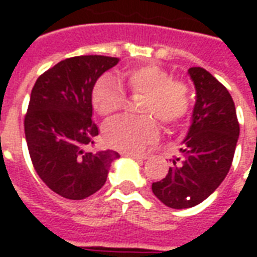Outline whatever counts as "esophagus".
Returning <instances> with one entry per match:
<instances>
[{"label":"esophagus","mask_w":257,"mask_h":257,"mask_svg":"<svg viewBox=\"0 0 257 257\" xmlns=\"http://www.w3.org/2000/svg\"><path fill=\"white\" fill-rule=\"evenodd\" d=\"M123 156L129 157V158H135V160H140V161L147 158V156H145V154H136V153H123Z\"/></svg>","instance_id":"34e87169"}]
</instances>
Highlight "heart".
I'll use <instances>...</instances> for the list:
<instances>
[{
    "instance_id": "obj_1",
    "label": "heart",
    "mask_w": 257,
    "mask_h": 257,
    "mask_svg": "<svg viewBox=\"0 0 257 257\" xmlns=\"http://www.w3.org/2000/svg\"><path fill=\"white\" fill-rule=\"evenodd\" d=\"M122 79L131 93L142 95V117H122L108 122L103 129L107 146L121 151H139L158 138L160 119L168 128L178 125L190 110L191 96L186 82L172 79L158 66H140L123 71ZM125 92L111 75H103L92 89V104L101 117H112L123 107Z\"/></svg>"
}]
</instances>
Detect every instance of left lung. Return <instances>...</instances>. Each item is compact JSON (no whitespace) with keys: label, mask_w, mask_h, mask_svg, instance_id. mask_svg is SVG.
Returning a JSON list of instances; mask_svg holds the SVG:
<instances>
[{"label":"left lung","mask_w":257,"mask_h":257,"mask_svg":"<svg viewBox=\"0 0 257 257\" xmlns=\"http://www.w3.org/2000/svg\"><path fill=\"white\" fill-rule=\"evenodd\" d=\"M197 100L189 134L168 175L151 189L173 209L201 204L224 180L239 136L235 106L226 86L202 67L189 68Z\"/></svg>","instance_id":"8db88e82"}]
</instances>
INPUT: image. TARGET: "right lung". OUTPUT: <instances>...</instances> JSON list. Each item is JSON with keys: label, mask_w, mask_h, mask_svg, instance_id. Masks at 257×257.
<instances>
[{"label": "right lung", "mask_w": 257, "mask_h": 257, "mask_svg": "<svg viewBox=\"0 0 257 257\" xmlns=\"http://www.w3.org/2000/svg\"><path fill=\"white\" fill-rule=\"evenodd\" d=\"M118 58L85 55L64 59L33 86L25 134L33 167L53 193L84 199L106 183L117 151H85L99 129L92 121V89Z\"/></svg>", "instance_id": "obj_1"}]
</instances>
